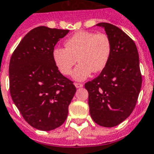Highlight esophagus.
<instances>
[{
    "mask_svg": "<svg viewBox=\"0 0 154 154\" xmlns=\"http://www.w3.org/2000/svg\"><path fill=\"white\" fill-rule=\"evenodd\" d=\"M74 85L77 88H81V87H83V85L81 83H75Z\"/></svg>",
    "mask_w": 154,
    "mask_h": 154,
    "instance_id": "esophagus-1",
    "label": "esophagus"
}]
</instances>
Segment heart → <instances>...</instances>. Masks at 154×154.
Wrapping results in <instances>:
<instances>
[{"instance_id": "obj_1", "label": "heart", "mask_w": 154, "mask_h": 154, "mask_svg": "<svg viewBox=\"0 0 154 154\" xmlns=\"http://www.w3.org/2000/svg\"><path fill=\"white\" fill-rule=\"evenodd\" d=\"M65 46L66 48L54 50V62L60 73L68 76L78 61L79 65L73 73L76 81H84L92 72L99 73L104 69L112 54L111 40L103 33L78 32L66 41Z\"/></svg>"}]
</instances>
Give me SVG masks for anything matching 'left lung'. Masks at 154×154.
Returning a JSON list of instances; mask_svg holds the SVG:
<instances>
[{"instance_id":"1","label":"left lung","mask_w":154,"mask_h":154,"mask_svg":"<svg viewBox=\"0 0 154 154\" xmlns=\"http://www.w3.org/2000/svg\"><path fill=\"white\" fill-rule=\"evenodd\" d=\"M112 43L109 62L100 74L85 85L88 92L90 116L104 127H116L128 118L135 107L142 75L135 43L120 28L99 23Z\"/></svg>"}]
</instances>
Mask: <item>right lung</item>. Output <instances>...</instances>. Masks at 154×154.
Returning a JSON list of instances; mask_svg holds the SVG:
<instances>
[{
	"label": "right lung",
	"mask_w": 154,
	"mask_h": 154,
	"mask_svg": "<svg viewBox=\"0 0 154 154\" xmlns=\"http://www.w3.org/2000/svg\"><path fill=\"white\" fill-rule=\"evenodd\" d=\"M69 30L40 26L19 43L9 63L10 94L26 122L35 129L59 127L76 92L73 81L60 73L53 51Z\"/></svg>",
	"instance_id": "add662e5"
}]
</instances>
